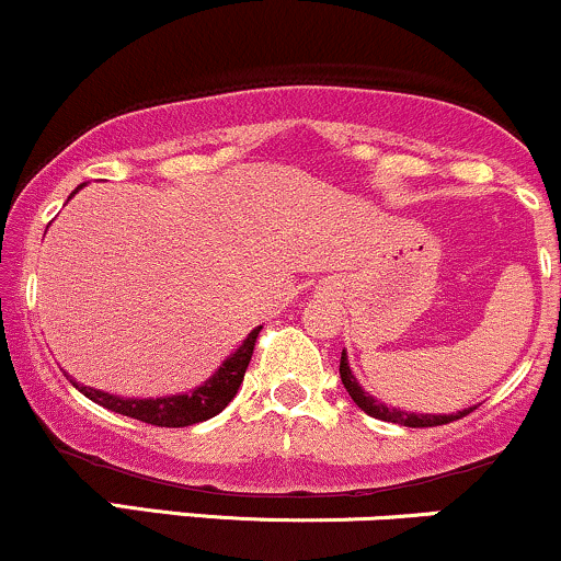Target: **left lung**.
<instances>
[{
  "label": "left lung",
  "mask_w": 561,
  "mask_h": 561,
  "mask_svg": "<svg viewBox=\"0 0 561 561\" xmlns=\"http://www.w3.org/2000/svg\"><path fill=\"white\" fill-rule=\"evenodd\" d=\"M340 379H343L347 396L353 398V403L358 405V409L364 411V414L375 416V420H382V422H396V424H403V427H437V424H448V422H456L461 420V416H467L472 409H465L459 411V414H414V411H401V409H388L382 401H377L375 396H369V392H364L362 385H358V379L353 377L351 366H347V356L343 351V356H340Z\"/></svg>",
  "instance_id": "1"
}]
</instances>
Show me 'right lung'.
<instances>
[{
	"instance_id": "right-lung-1",
	"label": "right lung",
	"mask_w": 561,
	"mask_h": 561,
	"mask_svg": "<svg viewBox=\"0 0 561 561\" xmlns=\"http://www.w3.org/2000/svg\"><path fill=\"white\" fill-rule=\"evenodd\" d=\"M81 186H76V192H79ZM259 332L261 327L242 340V345L231 353L227 362L218 366L214 377L205 379L199 388L184 392V396L121 398V396H111V392L105 390L87 388V385H79L76 379H70V382H73V388H79V392H83L89 401L105 405V409L115 411V414H124V416H131V420L156 424V427H190V424L205 422L210 420V416L221 414V411L229 405L231 398L237 396V390H240L244 379V369H248L250 358H253V347H255V340H259Z\"/></svg>"
}]
</instances>
